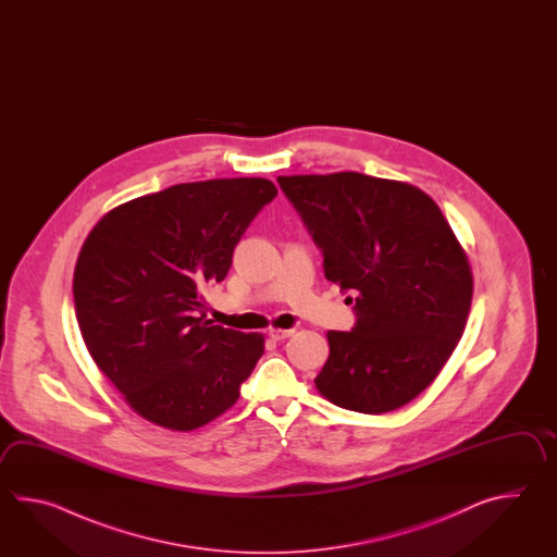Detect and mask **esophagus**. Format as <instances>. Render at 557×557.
<instances>
[{
  "instance_id": "esophagus-1",
  "label": "esophagus",
  "mask_w": 557,
  "mask_h": 557,
  "mask_svg": "<svg viewBox=\"0 0 557 557\" xmlns=\"http://www.w3.org/2000/svg\"><path fill=\"white\" fill-rule=\"evenodd\" d=\"M293 332L295 331H290V329H288V331H283V329H271V331H269V336L278 343V341H284V338L293 336Z\"/></svg>"
}]
</instances>
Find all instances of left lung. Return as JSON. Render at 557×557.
<instances>
[{"instance_id":"8db88e82","label":"left lung","mask_w":557,"mask_h":557,"mask_svg":"<svg viewBox=\"0 0 557 557\" xmlns=\"http://www.w3.org/2000/svg\"><path fill=\"white\" fill-rule=\"evenodd\" d=\"M276 181L322 250L326 278L355 305L350 332L326 334L320 394L362 414L414 400L462 338L472 305L470 264L438 205L355 171Z\"/></svg>"}]
</instances>
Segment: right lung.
Instances as JSON below:
<instances>
[{
	"instance_id": "right-lung-1",
	"label": "right lung",
	"mask_w": 557,
	"mask_h": 557,
	"mask_svg": "<svg viewBox=\"0 0 557 557\" xmlns=\"http://www.w3.org/2000/svg\"><path fill=\"white\" fill-rule=\"evenodd\" d=\"M276 193L267 178L181 183L113 209L85 240L73 274L85 346L157 426L187 432L223 414L264 352L261 334L205 320L201 290L225 278Z\"/></svg>"
}]
</instances>
